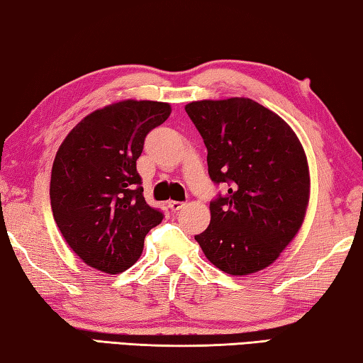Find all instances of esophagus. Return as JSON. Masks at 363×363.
<instances>
[{"instance_id": "1", "label": "esophagus", "mask_w": 363, "mask_h": 363, "mask_svg": "<svg viewBox=\"0 0 363 363\" xmlns=\"http://www.w3.org/2000/svg\"><path fill=\"white\" fill-rule=\"evenodd\" d=\"M185 206V202H180V201H169V208L172 212H177L180 211V208Z\"/></svg>"}]
</instances>
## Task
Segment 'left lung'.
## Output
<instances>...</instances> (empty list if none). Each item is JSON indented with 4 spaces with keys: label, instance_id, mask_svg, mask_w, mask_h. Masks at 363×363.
I'll list each match as a JSON object with an SVG mask.
<instances>
[{
    "label": "left lung",
    "instance_id": "obj_1",
    "mask_svg": "<svg viewBox=\"0 0 363 363\" xmlns=\"http://www.w3.org/2000/svg\"><path fill=\"white\" fill-rule=\"evenodd\" d=\"M185 110L207 146L208 175L231 186L211 202V225L194 239L226 274L268 268L300 231L309 206V165L300 138L252 99L198 100Z\"/></svg>",
    "mask_w": 363,
    "mask_h": 363
}]
</instances>
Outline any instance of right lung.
<instances>
[{"label": "right lung", "mask_w": 363, "mask_h": 363, "mask_svg": "<svg viewBox=\"0 0 363 363\" xmlns=\"http://www.w3.org/2000/svg\"><path fill=\"white\" fill-rule=\"evenodd\" d=\"M165 101L121 100L87 114L63 140L50 174V207L63 239L91 268L119 274L137 262L162 213L143 198L137 159L170 116Z\"/></svg>", "instance_id": "obj_1"}]
</instances>
